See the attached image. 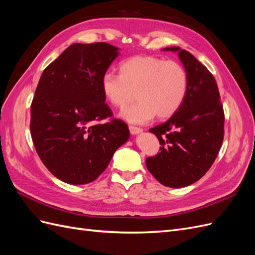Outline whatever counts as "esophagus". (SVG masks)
I'll use <instances>...</instances> for the list:
<instances>
[{"label":"esophagus","instance_id":"1","mask_svg":"<svg viewBox=\"0 0 255 255\" xmlns=\"http://www.w3.org/2000/svg\"><path fill=\"white\" fill-rule=\"evenodd\" d=\"M129 132L132 135H137V134H140L142 132V129L140 128H137V127H133V126H129Z\"/></svg>","mask_w":255,"mask_h":255}]
</instances>
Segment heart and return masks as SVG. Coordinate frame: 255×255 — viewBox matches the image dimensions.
Returning a JSON list of instances; mask_svg holds the SVG:
<instances>
[{
	"label": "heart",
	"instance_id": "heart-1",
	"mask_svg": "<svg viewBox=\"0 0 255 255\" xmlns=\"http://www.w3.org/2000/svg\"><path fill=\"white\" fill-rule=\"evenodd\" d=\"M120 75L106 72L101 79L105 99L123 109L135 97L138 102L121 112V117L143 125L155 116L170 118L181 109L188 91V75L184 67L173 60L155 56H134L123 61Z\"/></svg>",
	"mask_w": 255,
	"mask_h": 255
}]
</instances>
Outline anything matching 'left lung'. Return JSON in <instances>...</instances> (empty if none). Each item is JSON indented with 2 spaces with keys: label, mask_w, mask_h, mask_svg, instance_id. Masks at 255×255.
Instances as JSON below:
<instances>
[{
  "label": "left lung",
  "mask_w": 255,
  "mask_h": 255,
  "mask_svg": "<svg viewBox=\"0 0 255 255\" xmlns=\"http://www.w3.org/2000/svg\"><path fill=\"white\" fill-rule=\"evenodd\" d=\"M163 50L177 53L188 75V91L179 111L150 128L161 146L155 156L145 159V165L164 186L182 188L201 179L217 157L225 114L217 83L206 67L179 47Z\"/></svg>",
  "instance_id": "obj_1"
}]
</instances>
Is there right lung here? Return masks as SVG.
Instances as JSON below:
<instances>
[{"label": "right lung", "mask_w": 255, "mask_h": 255, "mask_svg": "<svg viewBox=\"0 0 255 255\" xmlns=\"http://www.w3.org/2000/svg\"><path fill=\"white\" fill-rule=\"evenodd\" d=\"M119 49L106 42L73 43L41 74L30 106V135L44 166L57 179L84 185L109 166L129 138L127 123L110 118L101 79Z\"/></svg>", "instance_id": "1"}]
</instances>
